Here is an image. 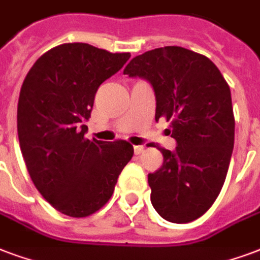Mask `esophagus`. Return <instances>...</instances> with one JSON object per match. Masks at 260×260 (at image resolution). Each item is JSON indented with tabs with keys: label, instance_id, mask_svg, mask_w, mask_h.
<instances>
[{
	"label": "esophagus",
	"instance_id": "obj_1",
	"mask_svg": "<svg viewBox=\"0 0 260 260\" xmlns=\"http://www.w3.org/2000/svg\"><path fill=\"white\" fill-rule=\"evenodd\" d=\"M142 151H144V146H142V145H134V153H136V155H140Z\"/></svg>",
	"mask_w": 260,
	"mask_h": 260
}]
</instances>
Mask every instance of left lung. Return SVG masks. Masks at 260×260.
<instances>
[{"label":"left lung","mask_w":260,"mask_h":260,"mask_svg":"<svg viewBox=\"0 0 260 260\" xmlns=\"http://www.w3.org/2000/svg\"><path fill=\"white\" fill-rule=\"evenodd\" d=\"M123 74L149 81L156 122H170L169 134L177 141L174 152L157 145L163 165L148 175L152 206L169 222H192L214 204L229 169L234 145L229 85L210 58L181 46L136 56Z\"/></svg>","instance_id":"left-lung-1"}]
</instances>
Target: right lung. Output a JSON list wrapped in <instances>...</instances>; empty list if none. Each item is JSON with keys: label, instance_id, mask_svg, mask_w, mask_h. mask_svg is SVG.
Segmentation results:
<instances>
[{"label": "right lung", "instance_id": "1", "mask_svg": "<svg viewBox=\"0 0 260 260\" xmlns=\"http://www.w3.org/2000/svg\"><path fill=\"white\" fill-rule=\"evenodd\" d=\"M130 53L89 44L58 45L41 56L23 81L17 136L35 188L57 211L85 218L108 203L134 149L124 140H87L99 86L126 64Z\"/></svg>", "mask_w": 260, "mask_h": 260}]
</instances>
